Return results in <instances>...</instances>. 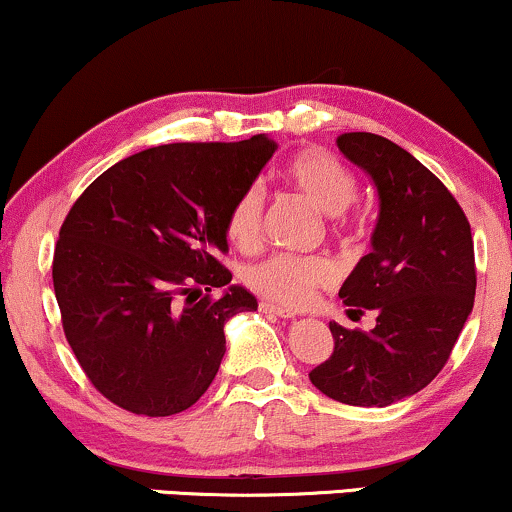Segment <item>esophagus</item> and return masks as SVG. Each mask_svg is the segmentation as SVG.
Wrapping results in <instances>:
<instances>
[{
    "label": "esophagus",
    "mask_w": 512,
    "mask_h": 512,
    "mask_svg": "<svg viewBox=\"0 0 512 512\" xmlns=\"http://www.w3.org/2000/svg\"><path fill=\"white\" fill-rule=\"evenodd\" d=\"M260 312H264V315H274V317H281V319H293L295 312L286 310V307H279L274 303H262L260 305Z\"/></svg>",
    "instance_id": "esophagus-1"
}]
</instances>
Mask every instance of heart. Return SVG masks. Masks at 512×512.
I'll list each match as a JSON object with an SVG mask.
<instances>
[{
    "label": "heart",
    "instance_id": "1",
    "mask_svg": "<svg viewBox=\"0 0 512 512\" xmlns=\"http://www.w3.org/2000/svg\"><path fill=\"white\" fill-rule=\"evenodd\" d=\"M286 181L319 212L338 217L353 205L357 195L355 176L329 152L303 150L286 164ZM264 219V197L257 186L245 188L236 197L226 219V236L238 248H252L260 240ZM245 281L255 293L286 307L312 303L319 288L334 281V269L322 257L272 255L252 264Z\"/></svg>",
    "mask_w": 512,
    "mask_h": 512
}]
</instances>
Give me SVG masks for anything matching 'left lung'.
<instances>
[{"instance_id": "8db88e82", "label": "left lung", "mask_w": 512, "mask_h": 512, "mask_svg": "<svg viewBox=\"0 0 512 512\" xmlns=\"http://www.w3.org/2000/svg\"><path fill=\"white\" fill-rule=\"evenodd\" d=\"M336 145L379 195L372 252L338 295L355 312H377V326L329 322L334 353L310 381L338 403L386 408L422 391L451 357L477 288L472 231L448 188L408 150L374 133H343Z\"/></svg>"}]
</instances>
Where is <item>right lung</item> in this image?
Wrapping results in <instances>:
<instances>
[{"mask_svg": "<svg viewBox=\"0 0 512 512\" xmlns=\"http://www.w3.org/2000/svg\"><path fill=\"white\" fill-rule=\"evenodd\" d=\"M274 150L267 135L147 147L109 166L71 207L54 293L73 355L114 405L176 415L217 377L224 324L257 310L217 260L229 252L226 219ZM217 287L222 298L209 299Z\"/></svg>", "mask_w": 512, "mask_h": 512, "instance_id": "right-lung-1", "label": "right lung"}]
</instances>
